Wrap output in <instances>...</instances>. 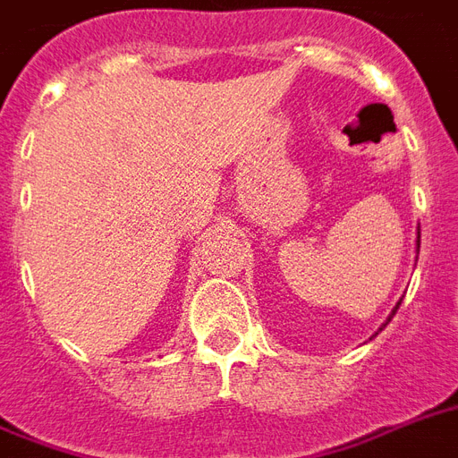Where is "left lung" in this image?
Here are the masks:
<instances>
[{
	"label": "left lung",
	"instance_id": "left-lung-1",
	"mask_svg": "<svg viewBox=\"0 0 458 458\" xmlns=\"http://www.w3.org/2000/svg\"><path fill=\"white\" fill-rule=\"evenodd\" d=\"M416 250H420V235H419V240H416ZM399 304H402V301H397V306H394V309H392V313H390V318H387V323H390L392 316H394V313H397ZM387 323H385V326H387ZM380 330H383V327H380Z\"/></svg>",
	"mask_w": 458,
	"mask_h": 458
}]
</instances>
